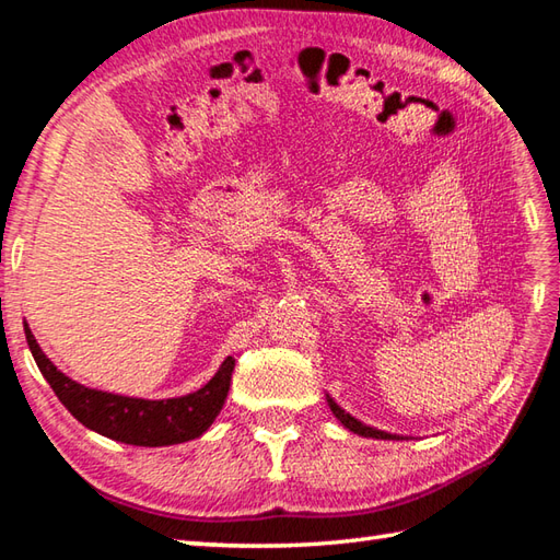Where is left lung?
<instances>
[{
	"label": "left lung",
	"mask_w": 560,
	"mask_h": 560,
	"mask_svg": "<svg viewBox=\"0 0 560 560\" xmlns=\"http://www.w3.org/2000/svg\"><path fill=\"white\" fill-rule=\"evenodd\" d=\"M328 405H330V412L340 419V424L345 429L359 433V436H366V439H400V436H393V433H385V431H378V429H371V427L362 424V421L354 419L352 415H347L345 409L332 400V397H328Z\"/></svg>",
	"instance_id": "1"
}]
</instances>
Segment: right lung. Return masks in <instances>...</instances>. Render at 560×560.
Wrapping results in <instances>:
<instances>
[{
  "label": "right lung",
  "mask_w": 560,
  "mask_h": 560,
  "mask_svg": "<svg viewBox=\"0 0 560 560\" xmlns=\"http://www.w3.org/2000/svg\"><path fill=\"white\" fill-rule=\"evenodd\" d=\"M23 330H26V340L35 364L49 383V388L59 397V402L83 427H89L91 431H97L101 436H107L112 441L145 445V448L191 441L208 431V427L220 415L222 405H225L234 371L232 357H228L218 369V374L196 393L170 397V400H143V397H127L85 388V385L71 381L49 362L47 354L40 350V345L35 342L28 323H23Z\"/></svg>",
  "instance_id": "1"
}]
</instances>
